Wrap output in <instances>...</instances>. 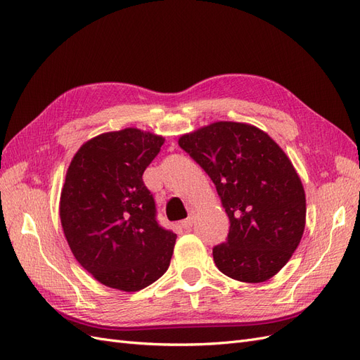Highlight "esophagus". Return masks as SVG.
Returning a JSON list of instances; mask_svg holds the SVG:
<instances>
[{"mask_svg": "<svg viewBox=\"0 0 360 360\" xmlns=\"http://www.w3.org/2000/svg\"><path fill=\"white\" fill-rule=\"evenodd\" d=\"M193 223H194V214H190V217L188 219H186V220H182L181 221V226L186 231H188V229H191V226H193Z\"/></svg>", "mask_w": 360, "mask_h": 360, "instance_id": "1", "label": "esophagus"}]
</instances>
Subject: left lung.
<instances>
[{"mask_svg":"<svg viewBox=\"0 0 360 360\" xmlns=\"http://www.w3.org/2000/svg\"><path fill=\"white\" fill-rule=\"evenodd\" d=\"M208 173L231 228L212 249L217 269L231 279H271L299 248L306 224V196L283 149L250 123L214 122L178 140Z\"/></svg>","mask_w":360,"mask_h":360,"instance_id":"8db88e82","label":"left lung"}]
</instances>
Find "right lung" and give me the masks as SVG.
<instances>
[{"label":"right lung","mask_w":360,"mask_h":360,"mask_svg":"<svg viewBox=\"0 0 360 360\" xmlns=\"http://www.w3.org/2000/svg\"><path fill=\"white\" fill-rule=\"evenodd\" d=\"M162 136L139 128L87 140L72 158L60 194V221L75 259L102 285L134 292L167 271L176 235L155 220L143 172Z\"/></svg>","instance_id":"1"}]
</instances>
